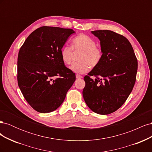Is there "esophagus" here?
<instances>
[{
	"label": "esophagus",
	"mask_w": 152,
	"mask_h": 152,
	"mask_svg": "<svg viewBox=\"0 0 152 152\" xmlns=\"http://www.w3.org/2000/svg\"><path fill=\"white\" fill-rule=\"evenodd\" d=\"M76 78L77 79H82V76H81V75H76Z\"/></svg>",
	"instance_id": "esophagus-1"
}]
</instances>
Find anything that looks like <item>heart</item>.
Segmentation results:
<instances>
[{
  "instance_id": "1",
  "label": "heart",
  "mask_w": 152,
  "mask_h": 152,
  "mask_svg": "<svg viewBox=\"0 0 152 152\" xmlns=\"http://www.w3.org/2000/svg\"><path fill=\"white\" fill-rule=\"evenodd\" d=\"M72 48L74 50H82L80 62L73 63L70 67L71 71L77 74H84L89 70L90 66L94 67L102 61L103 53L102 48L96 45V41L86 34H79L73 38ZM67 45H64L60 50L63 63L69 65L71 63L73 50Z\"/></svg>"
}]
</instances>
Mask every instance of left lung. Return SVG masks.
<instances>
[{
	"instance_id": "left-lung-1",
	"label": "left lung",
	"mask_w": 152,
	"mask_h": 152,
	"mask_svg": "<svg viewBox=\"0 0 152 152\" xmlns=\"http://www.w3.org/2000/svg\"><path fill=\"white\" fill-rule=\"evenodd\" d=\"M91 33L100 40L102 61L84 77V99L94 112L108 115L125 103L134 86L137 61L131 43L125 37L111 30ZM91 76L96 78L93 80Z\"/></svg>"
}]
</instances>
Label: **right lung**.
Instances as JSON below:
<instances>
[{"label":"right lung","mask_w":152,"mask_h":152,"mask_svg":"<svg viewBox=\"0 0 152 152\" xmlns=\"http://www.w3.org/2000/svg\"><path fill=\"white\" fill-rule=\"evenodd\" d=\"M72 29L42 26L27 37L18 57V83L36 111L49 113L63 103L75 75L65 66L60 50Z\"/></svg>","instance_id":"1"}]
</instances>
